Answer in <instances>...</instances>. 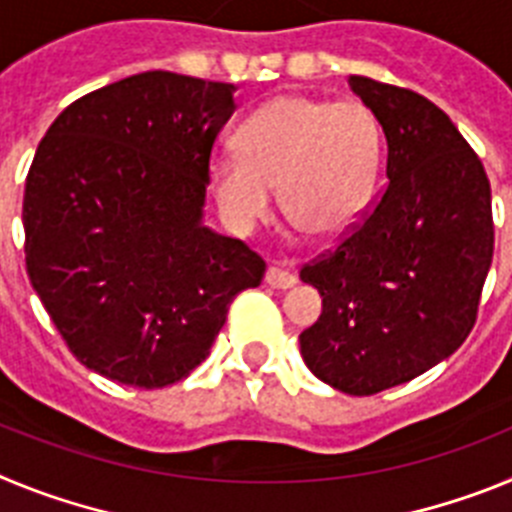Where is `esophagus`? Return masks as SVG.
<instances>
[{"label": "esophagus", "instance_id": "obj_1", "mask_svg": "<svg viewBox=\"0 0 512 512\" xmlns=\"http://www.w3.org/2000/svg\"><path fill=\"white\" fill-rule=\"evenodd\" d=\"M266 284L274 289H289L295 287L297 277L292 271L282 269V266H269V269H266Z\"/></svg>", "mask_w": 512, "mask_h": 512}]
</instances>
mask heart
Segmentation results:
<instances>
[{
  "label": "heart",
  "instance_id": "obj_1",
  "mask_svg": "<svg viewBox=\"0 0 512 512\" xmlns=\"http://www.w3.org/2000/svg\"><path fill=\"white\" fill-rule=\"evenodd\" d=\"M238 153L210 161L215 202L233 228L248 230L282 192L284 215L312 238L346 233L364 212L379 166V128L356 99L284 94L238 130Z\"/></svg>",
  "mask_w": 512,
  "mask_h": 512
}]
</instances>
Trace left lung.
Wrapping results in <instances>:
<instances>
[{"mask_svg": "<svg viewBox=\"0 0 512 512\" xmlns=\"http://www.w3.org/2000/svg\"><path fill=\"white\" fill-rule=\"evenodd\" d=\"M387 140V187L300 279L323 297L300 351L320 382L366 397L451 356L492 264L490 179L454 122L410 89L351 76Z\"/></svg>", "mask_w": 512, "mask_h": 512, "instance_id": "obj_1", "label": "left lung"}]
</instances>
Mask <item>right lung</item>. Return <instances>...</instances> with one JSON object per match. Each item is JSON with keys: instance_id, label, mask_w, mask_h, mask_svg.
<instances>
[{"instance_id": "obj_1", "label": "right lung", "mask_w": 512, "mask_h": 512, "mask_svg": "<svg viewBox=\"0 0 512 512\" xmlns=\"http://www.w3.org/2000/svg\"><path fill=\"white\" fill-rule=\"evenodd\" d=\"M235 87L146 71L53 120L27 171L22 225L35 295L71 354L112 382L187 377L266 264L202 225L210 153Z\"/></svg>"}]
</instances>
